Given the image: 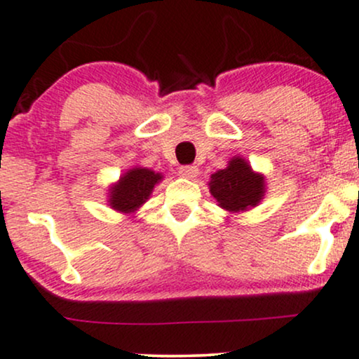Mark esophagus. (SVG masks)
Segmentation results:
<instances>
[{
  "mask_svg": "<svg viewBox=\"0 0 359 359\" xmlns=\"http://www.w3.org/2000/svg\"><path fill=\"white\" fill-rule=\"evenodd\" d=\"M179 174L180 177H184V179H196V177L199 175V168L196 165H184L180 167Z\"/></svg>",
  "mask_w": 359,
  "mask_h": 359,
  "instance_id": "1",
  "label": "esophagus"
}]
</instances>
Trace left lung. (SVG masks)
<instances>
[{"mask_svg": "<svg viewBox=\"0 0 359 359\" xmlns=\"http://www.w3.org/2000/svg\"><path fill=\"white\" fill-rule=\"evenodd\" d=\"M209 191L219 208L229 212H243L263 199L265 177L253 172L245 158L234 156L228 167L211 175Z\"/></svg>", "mask_w": 359, "mask_h": 359, "instance_id": "obj_1", "label": "left lung"}]
</instances>
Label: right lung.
Listing matches in <instances>:
<instances>
[{"instance_id": "1", "label": "right lung", "mask_w": 359, "mask_h": 359, "mask_svg": "<svg viewBox=\"0 0 359 359\" xmlns=\"http://www.w3.org/2000/svg\"><path fill=\"white\" fill-rule=\"evenodd\" d=\"M162 180V175L145 167H133L111 185L108 203L114 211L133 212L147 203L154 187Z\"/></svg>"}]
</instances>
